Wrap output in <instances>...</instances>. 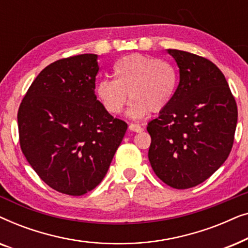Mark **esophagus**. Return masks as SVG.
Masks as SVG:
<instances>
[{
    "mask_svg": "<svg viewBox=\"0 0 248 248\" xmlns=\"http://www.w3.org/2000/svg\"><path fill=\"white\" fill-rule=\"evenodd\" d=\"M128 128H130V131L137 132V133H140V132L143 131V128H142L139 124H130L128 125Z\"/></svg>",
    "mask_w": 248,
    "mask_h": 248,
    "instance_id": "obj_1",
    "label": "esophagus"
}]
</instances>
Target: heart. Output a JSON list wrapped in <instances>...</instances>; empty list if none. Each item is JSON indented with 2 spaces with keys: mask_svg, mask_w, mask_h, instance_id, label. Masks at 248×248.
I'll list each match as a JSON object with an SVG mask.
<instances>
[{
  "mask_svg": "<svg viewBox=\"0 0 248 248\" xmlns=\"http://www.w3.org/2000/svg\"><path fill=\"white\" fill-rule=\"evenodd\" d=\"M114 80L98 82L96 93L105 109L111 115L122 113L130 96L128 116L141 120L166 109L178 87V72L167 61L130 54L113 66Z\"/></svg>",
  "mask_w": 248,
  "mask_h": 248,
  "instance_id": "heart-1",
  "label": "heart"
}]
</instances>
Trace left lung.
<instances>
[{
	"label": "left lung",
	"mask_w": 248,
	"mask_h": 248,
	"mask_svg": "<svg viewBox=\"0 0 248 248\" xmlns=\"http://www.w3.org/2000/svg\"><path fill=\"white\" fill-rule=\"evenodd\" d=\"M179 69L174 99L149 122V161L165 184L185 189L218 170L232 151L237 105L225 76L211 61L167 49Z\"/></svg>",
	"instance_id": "8db88e82"
}]
</instances>
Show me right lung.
Returning a JSON list of instances; mask_svg holds the SVG:
<instances>
[{
	"mask_svg": "<svg viewBox=\"0 0 248 248\" xmlns=\"http://www.w3.org/2000/svg\"><path fill=\"white\" fill-rule=\"evenodd\" d=\"M98 55L59 60L40 72L18 111L27 161L53 189L79 196L107 174L127 124L97 100Z\"/></svg>",
	"mask_w": 248,
	"mask_h": 248,
	"instance_id": "obj_1",
	"label": "right lung"
}]
</instances>
